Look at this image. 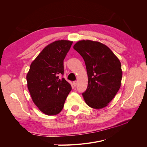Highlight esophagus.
Segmentation results:
<instances>
[{
    "mask_svg": "<svg viewBox=\"0 0 147 147\" xmlns=\"http://www.w3.org/2000/svg\"><path fill=\"white\" fill-rule=\"evenodd\" d=\"M73 84H74V85L75 86H76L77 85V84H78V82L77 81H74V82H73Z\"/></svg>",
    "mask_w": 147,
    "mask_h": 147,
    "instance_id": "1",
    "label": "esophagus"
}]
</instances>
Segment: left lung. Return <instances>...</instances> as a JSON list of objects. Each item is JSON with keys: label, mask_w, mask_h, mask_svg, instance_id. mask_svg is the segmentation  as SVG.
<instances>
[{"label": "left lung", "mask_w": 147, "mask_h": 147, "mask_svg": "<svg viewBox=\"0 0 147 147\" xmlns=\"http://www.w3.org/2000/svg\"><path fill=\"white\" fill-rule=\"evenodd\" d=\"M85 63L88 87L82 95L90 107L100 109L109 105L121 86L123 72L121 63L104 44L82 40L74 46Z\"/></svg>", "instance_id": "8db88e82"}]
</instances>
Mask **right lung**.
<instances>
[{"mask_svg": "<svg viewBox=\"0 0 147 147\" xmlns=\"http://www.w3.org/2000/svg\"><path fill=\"white\" fill-rule=\"evenodd\" d=\"M72 43L61 40L49 44L32 61L26 75L31 98L45 115L59 113L72 90L64 78H59V74H64V59Z\"/></svg>", "mask_w": 147, "mask_h": 147, "instance_id": "obj_1", "label": "right lung"}]
</instances>
